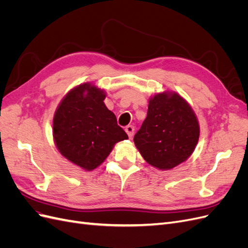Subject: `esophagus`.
Here are the masks:
<instances>
[{
  "instance_id": "34e87169",
  "label": "esophagus",
  "mask_w": 248,
  "mask_h": 248,
  "mask_svg": "<svg viewBox=\"0 0 248 248\" xmlns=\"http://www.w3.org/2000/svg\"><path fill=\"white\" fill-rule=\"evenodd\" d=\"M125 131H126L127 134H128V137L131 139V138L133 137V133H134V126H132V125H127V126L125 127Z\"/></svg>"
}]
</instances>
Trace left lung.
Wrapping results in <instances>:
<instances>
[{
    "instance_id": "left-lung-1",
    "label": "left lung",
    "mask_w": 248,
    "mask_h": 248,
    "mask_svg": "<svg viewBox=\"0 0 248 248\" xmlns=\"http://www.w3.org/2000/svg\"><path fill=\"white\" fill-rule=\"evenodd\" d=\"M200 137L196 115L178 94H157L133 141L144 159L160 170H170L193 152Z\"/></svg>"
}]
</instances>
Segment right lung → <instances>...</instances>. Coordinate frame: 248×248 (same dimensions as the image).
Listing matches in <instances>:
<instances>
[{"mask_svg": "<svg viewBox=\"0 0 248 248\" xmlns=\"http://www.w3.org/2000/svg\"><path fill=\"white\" fill-rule=\"evenodd\" d=\"M104 98L100 89L80 85L65 96L54 117L52 129L59 151L88 170L102 163L116 142L128 139Z\"/></svg>", "mask_w": 248, "mask_h": 248, "instance_id": "1", "label": "right lung"}]
</instances>
